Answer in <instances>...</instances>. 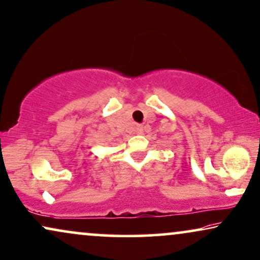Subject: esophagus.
Segmentation results:
<instances>
[{
	"instance_id": "esophagus-1",
	"label": "esophagus",
	"mask_w": 260,
	"mask_h": 260,
	"mask_svg": "<svg viewBox=\"0 0 260 260\" xmlns=\"http://www.w3.org/2000/svg\"><path fill=\"white\" fill-rule=\"evenodd\" d=\"M143 127L142 126H136V134H142Z\"/></svg>"
}]
</instances>
